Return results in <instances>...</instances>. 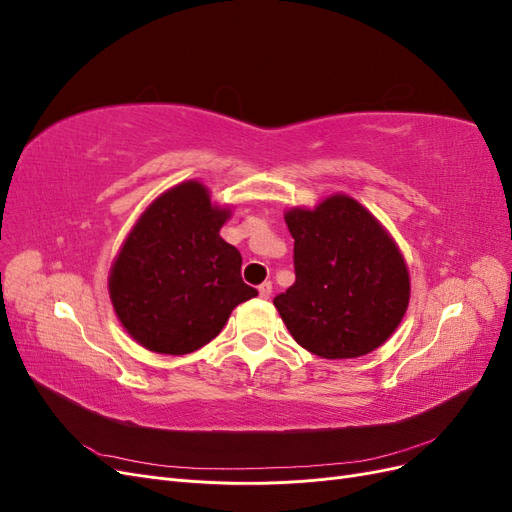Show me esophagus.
I'll return each mask as SVG.
<instances>
[{"instance_id":"34e87169","label":"esophagus","mask_w":512,"mask_h":512,"mask_svg":"<svg viewBox=\"0 0 512 512\" xmlns=\"http://www.w3.org/2000/svg\"><path fill=\"white\" fill-rule=\"evenodd\" d=\"M258 292H260V297H262V299H269V297H271V292H273V284H271V282L260 284V286H258Z\"/></svg>"}]
</instances>
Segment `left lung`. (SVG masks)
<instances>
[{"label":"left lung","mask_w":512,"mask_h":512,"mask_svg":"<svg viewBox=\"0 0 512 512\" xmlns=\"http://www.w3.org/2000/svg\"><path fill=\"white\" fill-rule=\"evenodd\" d=\"M284 220L297 282L273 305L294 342L331 361L382 346L410 303L408 265L393 237L348 194L292 207Z\"/></svg>","instance_id":"1"}]
</instances>
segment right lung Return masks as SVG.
Wrapping results in <instances>:
<instances>
[{
  "mask_svg": "<svg viewBox=\"0 0 512 512\" xmlns=\"http://www.w3.org/2000/svg\"><path fill=\"white\" fill-rule=\"evenodd\" d=\"M230 207L207 185L183 181L141 213L108 273L121 327L158 354H190L224 329L258 290L241 280V254L220 237Z\"/></svg>",
  "mask_w": 512,
  "mask_h": 512,
  "instance_id": "1",
  "label": "right lung"
}]
</instances>
